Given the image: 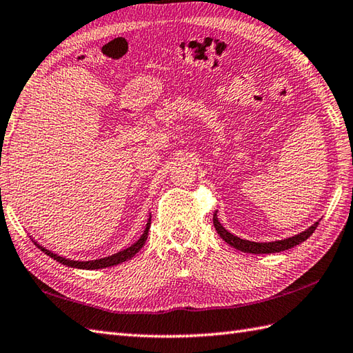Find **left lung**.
<instances>
[{"label": "left lung", "instance_id": "1", "mask_svg": "<svg viewBox=\"0 0 353 353\" xmlns=\"http://www.w3.org/2000/svg\"><path fill=\"white\" fill-rule=\"evenodd\" d=\"M214 225L216 228L218 234L223 237V239L228 245H232L233 248L239 250L242 252H250V254H270V252H281V251H285V250H290L293 247H296V245H299L301 242L307 241L308 237L314 233L319 223L311 225L308 230H305V232H302V233L293 236V237H289V239H283V241H276V242H265V243L243 241V239H241V237L228 233L225 228L219 224L216 214L214 215Z\"/></svg>", "mask_w": 353, "mask_h": 353}]
</instances>
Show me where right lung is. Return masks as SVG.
I'll use <instances>...</instances> for the list:
<instances>
[{"label":"right lung","mask_w":353,"mask_h":353,"mask_svg":"<svg viewBox=\"0 0 353 353\" xmlns=\"http://www.w3.org/2000/svg\"><path fill=\"white\" fill-rule=\"evenodd\" d=\"M149 228H150V219H149V223H147V227H145V230H144L143 236L139 237V239H138L134 245H130L129 248L123 250V251H120V252H117V254H114V256L105 257V259H99V260H90V261L69 260V259H64V257L57 256V254L45 250L43 247H40V245H37V243H36V245H37V247H39L40 250H42L45 254H48L49 257H52L54 260L60 261V263H63V265H65V266H72V268H78V269H102V268L116 266V265H119V263H123V261L129 260L130 257H134L135 254L143 248V245L145 243L147 236H149Z\"/></svg>","instance_id":"1"}]
</instances>
